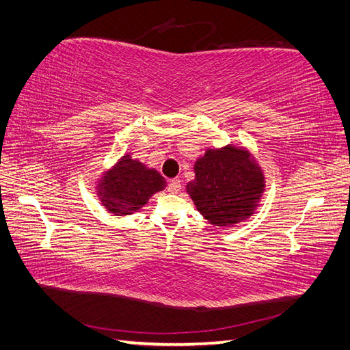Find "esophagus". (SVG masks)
Returning <instances> with one entry per match:
<instances>
[{
    "label": "esophagus",
    "instance_id": "obj_1",
    "mask_svg": "<svg viewBox=\"0 0 350 350\" xmlns=\"http://www.w3.org/2000/svg\"><path fill=\"white\" fill-rule=\"evenodd\" d=\"M167 190L170 193H178L181 190V181L180 180H170L167 184Z\"/></svg>",
    "mask_w": 350,
    "mask_h": 350
}]
</instances>
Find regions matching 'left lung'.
I'll use <instances>...</instances> for the list:
<instances>
[{
  "label": "left lung",
  "mask_w": 350,
  "mask_h": 350,
  "mask_svg": "<svg viewBox=\"0 0 350 350\" xmlns=\"http://www.w3.org/2000/svg\"><path fill=\"white\" fill-rule=\"evenodd\" d=\"M187 191L198 211L214 226L248 219L263 191V174L250 152L226 146L208 150L195 165Z\"/></svg>",
  "instance_id": "left-lung-1"
}]
</instances>
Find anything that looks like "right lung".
<instances>
[{
	"label": "right lung",
	"mask_w": 350,
	"mask_h": 350,
	"mask_svg": "<svg viewBox=\"0 0 350 350\" xmlns=\"http://www.w3.org/2000/svg\"><path fill=\"white\" fill-rule=\"evenodd\" d=\"M165 185V178L157 170L146 169L141 161L124 155L97 187L100 200L107 211L115 215H129L142 208Z\"/></svg>",
	"instance_id": "right-lung-1"
}]
</instances>
